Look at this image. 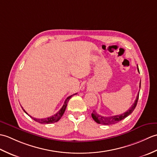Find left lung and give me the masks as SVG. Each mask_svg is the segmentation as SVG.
I'll list each match as a JSON object with an SVG mask.
<instances>
[{
  "label": "left lung",
  "mask_w": 157,
  "mask_h": 157,
  "mask_svg": "<svg viewBox=\"0 0 157 157\" xmlns=\"http://www.w3.org/2000/svg\"><path fill=\"white\" fill-rule=\"evenodd\" d=\"M138 72H140L138 67ZM140 85H141V81H140ZM138 98H139V92H138L137 97H136V101H135L134 104L132 105V106L129 108V110H128L126 112L123 113L121 115H114V116H111V117H104V116H102L101 115H98L97 113H96L95 111H94L92 113V119H94L96 123H99V124H102V125L115 124V123H118L119 121H121L122 119L127 117L133 111H134V110L135 109L136 105H137Z\"/></svg>",
  "instance_id": "left-lung-1"
}]
</instances>
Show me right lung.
<instances>
[{"mask_svg":"<svg viewBox=\"0 0 157 157\" xmlns=\"http://www.w3.org/2000/svg\"><path fill=\"white\" fill-rule=\"evenodd\" d=\"M75 94H73V95H75ZM73 95H71V96H68L67 98V99L65 100V102H64V105H63V106H62V108L59 110V111L56 113L55 115H52V116H51V117H47V118H44V119H36V118H34V117H31V116H29L28 113H27V112H26L24 109H23V107L21 106V108L23 109V111H24L26 114L27 115H28L29 117H32L33 119L34 120V121H37L38 123H44V124H46V123H47V124H48V123H55V122H57L61 118V117L63 116V113H64V112H65V109H66V107H67V102H68V101H69V99L71 98V97Z\"/></svg>","mask_w":157,"mask_h":157,"instance_id":"add662e5","label":"right lung"}]
</instances>
